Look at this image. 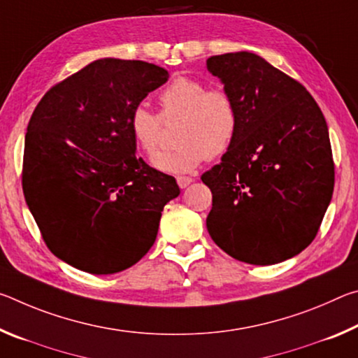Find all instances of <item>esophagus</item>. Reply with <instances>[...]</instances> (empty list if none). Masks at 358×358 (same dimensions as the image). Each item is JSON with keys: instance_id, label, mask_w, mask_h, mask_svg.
I'll return each mask as SVG.
<instances>
[{"instance_id": "34e87169", "label": "esophagus", "mask_w": 358, "mask_h": 358, "mask_svg": "<svg viewBox=\"0 0 358 358\" xmlns=\"http://www.w3.org/2000/svg\"><path fill=\"white\" fill-rule=\"evenodd\" d=\"M192 178L191 177H178L177 178V183H178V186L181 187V189H185V187H187L189 186L191 183H192Z\"/></svg>"}]
</instances>
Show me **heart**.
I'll return each mask as SVG.
<instances>
[{"label": "heart", "mask_w": 358, "mask_h": 358, "mask_svg": "<svg viewBox=\"0 0 358 358\" xmlns=\"http://www.w3.org/2000/svg\"><path fill=\"white\" fill-rule=\"evenodd\" d=\"M161 117L145 106L131 113L129 129L136 147L153 156L161 142L162 121L180 120L173 141L178 145L157 155L153 166L169 173H186L205 159L227 153L238 131V112L224 88H207L201 80L178 77L161 93Z\"/></svg>", "instance_id": "b5f03b06"}]
</instances>
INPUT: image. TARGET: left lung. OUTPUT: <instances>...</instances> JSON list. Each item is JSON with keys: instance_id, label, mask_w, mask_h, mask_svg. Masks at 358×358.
<instances>
[{"instance_id": "1", "label": "left lung", "mask_w": 358, "mask_h": 358, "mask_svg": "<svg viewBox=\"0 0 358 358\" xmlns=\"http://www.w3.org/2000/svg\"><path fill=\"white\" fill-rule=\"evenodd\" d=\"M207 69L238 112L232 147L202 175L213 194L208 234L241 262L280 264L311 243L331 201L325 118L301 83L256 53L211 57Z\"/></svg>"}]
</instances>
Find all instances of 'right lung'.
<instances>
[{"label": "right lung", "instance_id": "add662e5", "mask_svg": "<svg viewBox=\"0 0 358 358\" xmlns=\"http://www.w3.org/2000/svg\"><path fill=\"white\" fill-rule=\"evenodd\" d=\"M167 78L151 63L96 59L34 108L23 194L48 250L77 270L112 275L137 264L178 197L173 177L136 156L129 129L132 110Z\"/></svg>", "mask_w": 358, "mask_h": 358}]
</instances>
